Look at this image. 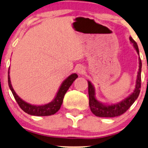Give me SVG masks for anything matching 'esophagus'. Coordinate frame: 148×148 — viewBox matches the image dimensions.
<instances>
[{
    "label": "esophagus",
    "mask_w": 148,
    "mask_h": 148,
    "mask_svg": "<svg viewBox=\"0 0 148 148\" xmlns=\"http://www.w3.org/2000/svg\"><path fill=\"white\" fill-rule=\"evenodd\" d=\"M77 71L79 74H83L85 72V68L83 66H79L77 67Z\"/></svg>",
    "instance_id": "1"
}]
</instances>
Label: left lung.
<instances>
[{
    "mask_svg": "<svg viewBox=\"0 0 148 148\" xmlns=\"http://www.w3.org/2000/svg\"><path fill=\"white\" fill-rule=\"evenodd\" d=\"M130 41L132 44L134 48L136 50L139 55V49L137 43L133 40L132 37H130ZM141 69L142 62L139 57V69L137 75L135 87L133 92L125 99H122L120 102L114 104H105L97 99L95 97V89L90 81L88 82V92H89V104L92 112L97 117H114L120 116L125 113L135 101L138 99L140 92L141 87Z\"/></svg>",
    "mask_w": 148,
    "mask_h": 148,
    "instance_id": "1",
    "label": "left lung"
}]
</instances>
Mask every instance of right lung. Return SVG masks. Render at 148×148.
<instances>
[{
    "label": "right lung",
    "instance_id": "add662e5",
    "mask_svg": "<svg viewBox=\"0 0 148 148\" xmlns=\"http://www.w3.org/2000/svg\"><path fill=\"white\" fill-rule=\"evenodd\" d=\"M9 70L10 68L8 69V86H9L10 89L11 90L12 93H13L15 99H16V101L18 104L19 107L25 112L27 113L28 114L34 116H49L51 115V114H54L55 113L57 112L59 110V109H60L61 106H62V102H63V99L64 97L66 92H67L70 86L72 84L74 80L78 77V75L75 74V73L71 74L65 80H64V82L62 83L60 87H59V90H58L57 93H56V96H55L54 99L51 102L46 104H42V105H35V104H31L25 102L24 100H23L21 98L18 96V95L16 93L13 86H12L9 75Z\"/></svg>",
    "mask_w": 148,
    "mask_h": 148
}]
</instances>
